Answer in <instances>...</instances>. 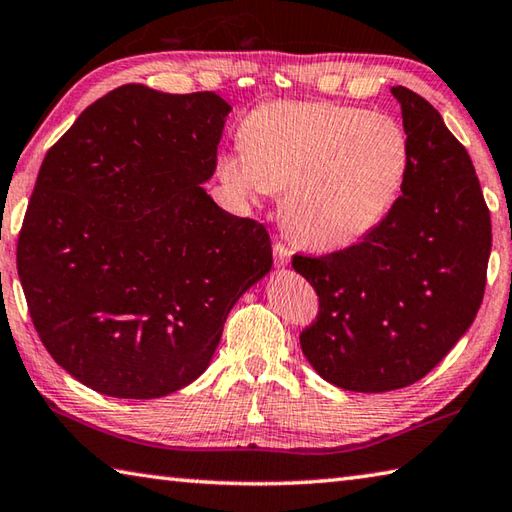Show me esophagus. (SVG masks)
<instances>
[{
	"label": "esophagus",
	"mask_w": 512,
	"mask_h": 512,
	"mask_svg": "<svg viewBox=\"0 0 512 512\" xmlns=\"http://www.w3.org/2000/svg\"><path fill=\"white\" fill-rule=\"evenodd\" d=\"M273 255H275V264L277 266H286L288 262H291V250H288V246L282 244V241H275Z\"/></svg>",
	"instance_id": "1"
}]
</instances>
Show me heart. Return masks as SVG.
<instances>
[{
	"label": "heart",
	"mask_w": 512,
	"mask_h": 512,
	"mask_svg": "<svg viewBox=\"0 0 512 512\" xmlns=\"http://www.w3.org/2000/svg\"><path fill=\"white\" fill-rule=\"evenodd\" d=\"M410 167L396 118L336 102H271L241 127L219 159L232 192H284V224L304 246L340 250L367 237L392 210Z\"/></svg>",
	"instance_id": "heart-1"
}]
</instances>
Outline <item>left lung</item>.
Returning a JSON list of instances; mask_svg holds the SVG:
<instances>
[{"label":"left lung","instance_id":"1","mask_svg":"<svg viewBox=\"0 0 512 512\" xmlns=\"http://www.w3.org/2000/svg\"><path fill=\"white\" fill-rule=\"evenodd\" d=\"M392 94L410 141L403 194L360 244L293 257L320 300L302 353L349 392H392L430 374L486 288L492 230L475 165L430 102L407 87Z\"/></svg>","mask_w":512,"mask_h":512}]
</instances>
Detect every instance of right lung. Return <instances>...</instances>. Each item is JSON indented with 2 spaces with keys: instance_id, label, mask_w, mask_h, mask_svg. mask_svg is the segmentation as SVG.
<instances>
[{
  "instance_id": "1",
  "label": "right lung",
  "mask_w": 512,
  "mask_h": 512,
  "mask_svg": "<svg viewBox=\"0 0 512 512\" xmlns=\"http://www.w3.org/2000/svg\"><path fill=\"white\" fill-rule=\"evenodd\" d=\"M228 102L123 85L46 152L17 239L42 345L114 398H161L208 369L235 302L273 266L271 237L203 190Z\"/></svg>"
}]
</instances>
